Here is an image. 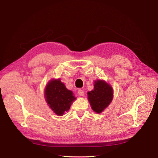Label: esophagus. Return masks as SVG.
Wrapping results in <instances>:
<instances>
[{
    "mask_svg": "<svg viewBox=\"0 0 158 158\" xmlns=\"http://www.w3.org/2000/svg\"><path fill=\"white\" fill-rule=\"evenodd\" d=\"M78 94L79 95H80V96H84V92L82 89H79L78 91Z\"/></svg>",
    "mask_w": 158,
    "mask_h": 158,
    "instance_id": "1",
    "label": "esophagus"
}]
</instances>
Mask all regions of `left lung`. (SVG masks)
Returning a JSON list of instances; mask_svg holds the SVG:
<instances>
[{
    "label": "left lung",
    "instance_id": "obj_1",
    "mask_svg": "<svg viewBox=\"0 0 158 158\" xmlns=\"http://www.w3.org/2000/svg\"><path fill=\"white\" fill-rule=\"evenodd\" d=\"M88 101L92 109L97 113H102L112 102L113 90L104 80L95 81L94 89L88 92Z\"/></svg>",
    "mask_w": 158,
    "mask_h": 158
}]
</instances>
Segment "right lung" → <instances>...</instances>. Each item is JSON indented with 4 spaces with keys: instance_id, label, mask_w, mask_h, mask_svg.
Masks as SVG:
<instances>
[{
    "instance_id": "1",
    "label": "right lung",
    "mask_w": 158,
    "mask_h": 158,
    "mask_svg": "<svg viewBox=\"0 0 158 158\" xmlns=\"http://www.w3.org/2000/svg\"><path fill=\"white\" fill-rule=\"evenodd\" d=\"M45 98L49 107L59 116L68 111L76 99L73 92L66 88L60 79L51 80L47 84Z\"/></svg>"
}]
</instances>
